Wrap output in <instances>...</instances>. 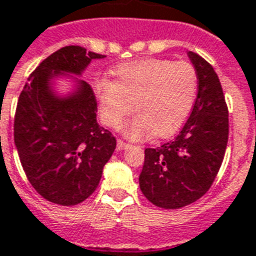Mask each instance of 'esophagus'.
I'll return each mask as SVG.
<instances>
[{
  "instance_id": "1",
  "label": "esophagus",
  "mask_w": 256,
  "mask_h": 256,
  "mask_svg": "<svg viewBox=\"0 0 256 256\" xmlns=\"http://www.w3.org/2000/svg\"><path fill=\"white\" fill-rule=\"evenodd\" d=\"M128 144H126V142L120 141V140H118V141H116V150H118V152L128 149Z\"/></svg>"
}]
</instances>
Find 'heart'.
<instances>
[{"label": "heart", "instance_id": "b5f03b06", "mask_svg": "<svg viewBox=\"0 0 256 256\" xmlns=\"http://www.w3.org/2000/svg\"><path fill=\"white\" fill-rule=\"evenodd\" d=\"M112 80L95 84L100 118L111 128H120L130 112L138 114L124 128L132 140L153 134L165 138L188 120L198 95V72L192 64L165 58H142L116 66Z\"/></svg>", "mask_w": 256, "mask_h": 256}]
</instances>
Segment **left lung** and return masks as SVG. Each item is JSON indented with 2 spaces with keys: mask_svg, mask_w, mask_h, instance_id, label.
<instances>
[{
  "mask_svg": "<svg viewBox=\"0 0 256 256\" xmlns=\"http://www.w3.org/2000/svg\"><path fill=\"white\" fill-rule=\"evenodd\" d=\"M198 91L188 120L174 140L145 149L140 188L154 206L178 210L204 196L216 178L228 142V108L218 74L188 52Z\"/></svg>",
  "mask_w": 256,
  "mask_h": 256,
  "instance_id": "8db88e82",
  "label": "left lung"
}]
</instances>
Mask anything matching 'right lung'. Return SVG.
Returning a JSON list of instances; mask_svg holds the SVG:
<instances>
[{
  "label": "right lung",
  "mask_w": 256,
  "mask_h": 256,
  "mask_svg": "<svg viewBox=\"0 0 256 256\" xmlns=\"http://www.w3.org/2000/svg\"><path fill=\"white\" fill-rule=\"evenodd\" d=\"M103 58L83 46H63L42 60L20 94L14 116L20 161L37 193L58 206H76L95 192L116 146L98 124L92 88L79 79L94 58ZM58 78L70 79V93L56 91Z\"/></svg>",
  "instance_id": "obj_1"
}]
</instances>
